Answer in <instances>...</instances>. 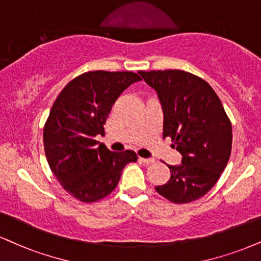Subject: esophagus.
<instances>
[{"label": "esophagus", "mask_w": 261, "mask_h": 261, "mask_svg": "<svg viewBox=\"0 0 261 261\" xmlns=\"http://www.w3.org/2000/svg\"><path fill=\"white\" fill-rule=\"evenodd\" d=\"M139 161L141 162V163H143V164H152V163H154V159L153 158H140Z\"/></svg>", "instance_id": "obj_1"}]
</instances>
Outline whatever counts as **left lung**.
I'll list each match as a JSON object with an SVG mask.
<instances>
[{"label": "left lung", "mask_w": 261, "mask_h": 261, "mask_svg": "<svg viewBox=\"0 0 261 261\" xmlns=\"http://www.w3.org/2000/svg\"><path fill=\"white\" fill-rule=\"evenodd\" d=\"M155 91L164 121L163 137H171L181 164L168 165L170 180L155 191L172 203L200 198L216 184L231 155L232 126L212 86L182 70L139 71Z\"/></svg>", "instance_id": "obj_1"}]
</instances>
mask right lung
<instances>
[{
  "mask_svg": "<svg viewBox=\"0 0 261 261\" xmlns=\"http://www.w3.org/2000/svg\"><path fill=\"white\" fill-rule=\"evenodd\" d=\"M137 81L133 71H89L71 80L53 103L43 128L46 158L63 188L81 202L108 196L122 169L137 161L134 150L112 152L95 140L105 135L118 97Z\"/></svg>",
  "mask_w": 261,
  "mask_h": 261,
  "instance_id": "1",
  "label": "right lung"
}]
</instances>
